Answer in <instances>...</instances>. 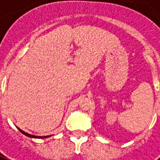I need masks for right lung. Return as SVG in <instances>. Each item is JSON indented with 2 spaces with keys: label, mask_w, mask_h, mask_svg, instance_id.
<instances>
[{
  "label": "right lung",
  "mask_w": 160,
  "mask_h": 160,
  "mask_svg": "<svg viewBox=\"0 0 160 160\" xmlns=\"http://www.w3.org/2000/svg\"><path fill=\"white\" fill-rule=\"evenodd\" d=\"M18 130H20V132H22L23 135H25V136H27V137H29V138H48V137H50V136H46V137H38V136H33V135H30V134H28V133H26V132H24L23 130H20L19 128H18Z\"/></svg>",
  "instance_id": "1"
}]
</instances>
